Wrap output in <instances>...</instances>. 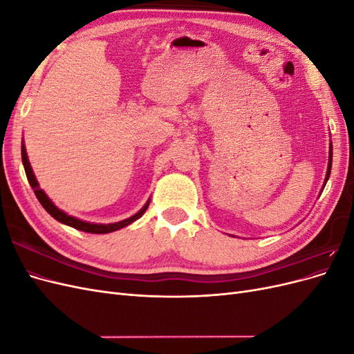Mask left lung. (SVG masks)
Segmentation results:
<instances>
[{"label":"left lung","instance_id":"left-lung-1","mask_svg":"<svg viewBox=\"0 0 354 354\" xmlns=\"http://www.w3.org/2000/svg\"><path fill=\"white\" fill-rule=\"evenodd\" d=\"M330 167H332V143H330V151H329V162H328V173H326V178H325V183L329 178V174H330Z\"/></svg>","mask_w":354,"mask_h":354}]
</instances>
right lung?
<instances>
[{"instance_id": "obj_1", "label": "right lung", "mask_w": 354, "mask_h": 354, "mask_svg": "<svg viewBox=\"0 0 354 354\" xmlns=\"http://www.w3.org/2000/svg\"><path fill=\"white\" fill-rule=\"evenodd\" d=\"M22 162H24V167H25V173H26L29 185H30L32 189H34V194H35V196L38 198L41 205L44 207V209L50 214L51 217H55L57 221H60V223H63V224H66V226H71V227H73V229L82 230V232H87V233H109V232H115V230H118V229H122V227L128 226V224H131L133 221H136L137 218H140V217L143 216V214H145V211L147 209L149 202H151V201H147L146 205H145L140 211H138L137 214H134L133 217L127 218V220H122V221H120V223H112V224H93V223H87V221H81V220L75 218V217H71V216H68V214L60 211V209L55 205V203H53V202L48 199V196L44 194V190L39 189L38 181H37L34 173H32V168H30V164H29V160H28V155H26V149H25L24 145H22Z\"/></svg>"}]
</instances>
